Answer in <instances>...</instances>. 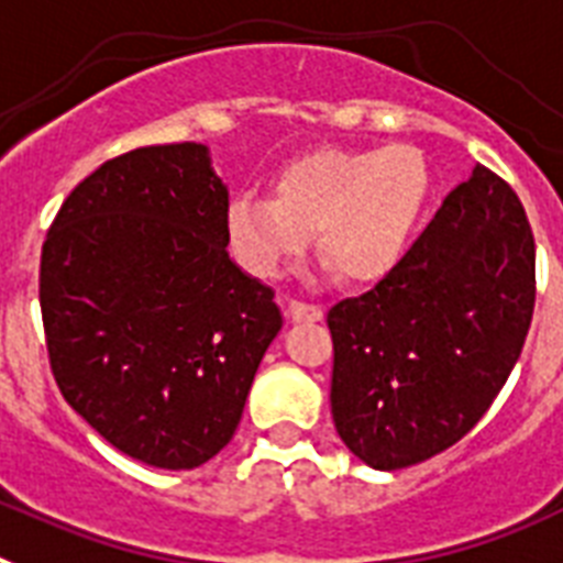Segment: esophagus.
Segmentation results:
<instances>
[{
    "label": "esophagus",
    "instance_id": "1",
    "mask_svg": "<svg viewBox=\"0 0 563 563\" xmlns=\"http://www.w3.org/2000/svg\"><path fill=\"white\" fill-rule=\"evenodd\" d=\"M322 306H317V302H288V317H291V322H320L322 320Z\"/></svg>",
    "mask_w": 563,
    "mask_h": 563
}]
</instances>
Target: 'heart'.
<instances>
[{
  "instance_id": "b5f03b06",
  "label": "heart",
  "mask_w": 563,
  "mask_h": 563,
  "mask_svg": "<svg viewBox=\"0 0 563 563\" xmlns=\"http://www.w3.org/2000/svg\"><path fill=\"white\" fill-rule=\"evenodd\" d=\"M428 200V161L413 146H317L272 175V198L229 200L223 229L238 263L257 277L280 275L317 234L322 263L368 286L402 263Z\"/></svg>"
}]
</instances>
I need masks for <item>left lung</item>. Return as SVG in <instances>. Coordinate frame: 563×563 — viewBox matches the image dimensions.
Masks as SVG:
<instances>
[{
    "label": "left lung",
    "instance_id": "left-lung-1",
    "mask_svg": "<svg viewBox=\"0 0 563 563\" xmlns=\"http://www.w3.org/2000/svg\"><path fill=\"white\" fill-rule=\"evenodd\" d=\"M536 306V241L510 184L476 164L394 272L329 311L331 417L374 471L448 451L485 417Z\"/></svg>",
    "mask_w": 563,
    "mask_h": 563
}]
</instances>
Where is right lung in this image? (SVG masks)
<instances>
[{"label":"right lung","mask_w":563,"mask_h":563,"mask_svg":"<svg viewBox=\"0 0 563 563\" xmlns=\"http://www.w3.org/2000/svg\"><path fill=\"white\" fill-rule=\"evenodd\" d=\"M209 146H141L87 175L42 246L56 385L112 448L164 471L221 453L283 329L275 291L229 257Z\"/></svg>","instance_id":"obj_1"}]
</instances>
